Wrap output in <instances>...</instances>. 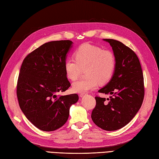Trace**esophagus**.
<instances>
[{
	"label": "esophagus",
	"mask_w": 159,
	"mask_h": 159,
	"mask_svg": "<svg viewBox=\"0 0 159 159\" xmlns=\"http://www.w3.org/2000/svg\"><path fill=\"white\" fill-rule=\"evenodd\" d=\"M87 93H80V97H83L84 96H85V95H87Z\"/></svg>",
	"instance_id": "1"
}]
</instances>
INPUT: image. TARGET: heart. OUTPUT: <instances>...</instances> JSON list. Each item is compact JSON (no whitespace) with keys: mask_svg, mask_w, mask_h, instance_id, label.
Segmentation results:
<instances>
[{"mask_svg":"<svg viewBox=\"0 0 159 159\" xmlns=\"http://www.w3.org/2000/svg\"><path fill=\"white\" fill-rule=\"evenodd\" d=\"M75 59H67L64 63V70L68 79L75 80L83 70H85V79L72 84V90L78 93H86L96 89L99 83L109 82L116 68V58L109 50L85 43L80 46L75 53Z\"/></svg>","mask_w":159,"mask_h":159,"instance_id":"1","label":"heart"}]
</instances>
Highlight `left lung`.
I'll return each mask as SVG.
<instances>
[{
	"mask_svg": "<svg viewBox=\"0 0 159 159\" xmlns=\"http://www.w3.org/2000/svg\"><path fill=\"white\" fill-rule=\"evenodd\" d=\"M112 47L116 58L113 76L99 93L111 94L109 98L95 97L96 105L92 119L104 130H116L126 126L135 116L144 98L142 69L133 50L117 40L103 39Z\"/></svg>",
	"mask_w": 159,
	"mask_h": 159,
	"instance_id": "obj_1",
	"label": "left lung"
}]
</instances>
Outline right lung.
I'll return each mask as SVG.
<instances>
[{
  "label": "right lung",
  "instance_id": "obj_1",
  "mask_svg": "<svg viewBox=\"0 0 159 159\" xmlns=\"http://www.w3.org/2000/svg\"><path fill=\"white\" fill-rule=\"evenodd\" d=\"M70 40L43 43L24 59L17 84L20 109L35 127L43 131L61 128L68 119L70 108L79 100L76 93L58 96L71 85L64 70Z\"/></svg>",
  "mask_w": 159,
  "mask_h": 159
}]
</instances>
